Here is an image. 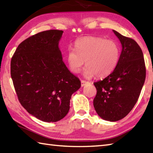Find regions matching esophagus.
<instances>
[{
    "label": "esophagus",
    "mask_w": 153,
    "mask_h": 153,
    "mask_svg": "<svg viewBox=\"0 0 153 153\" xmlns=\"http://www.w3.org/2000/svg\"><path fill=\"white\" fill-rule=\"evenodd\" d=\"M88 83L89 82L86 81V80H83V79L81 80V85H82V86H84L85 85L87 84H88Z\"/></svg>",
    "instance_id": "34e87169"
}]
</instances>
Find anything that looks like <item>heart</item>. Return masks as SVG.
I'll return each instance as SVG.
<instances>
[{
    "instance_id": "b5f03b06",
    "label": "heart",
    "mask_w": 153,
    "mask_h": 153,
    "mask_svg": "<svg viewBox=\"0 0 153 153\" xmlns=\"http://www.w3.org/2000/svg\"><path fill=\"white\" fill-rule=\"evenodd\" d=\"M75 50L67 51V61L70 70L79 73L84 61L86 67L84 76L105 77L110 75L120 61L121 50L118 44L112 40L100 37H84L74 42Z\"/></svg>"
}]
</instances>
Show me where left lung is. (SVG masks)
<instances>
[{"instance_id": "8db88e82", "label": "left lung", "mask_w": 153, "mask_h": 153, "mask_svg": "<svg viewBox=\"0 0 153 153\" xmlns=\"http://www.w3.org/2000/svg\"><path fill=\"white\" fill-rule=\"evenodd\" d=\"M122 45L117 67L104 79L94 83L93 105L103 120L116 121L126 117L138 101L146 78L143 53L135 40L113 30Z\"/></svg>"}]
</instances>
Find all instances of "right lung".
<instances>
[{
    "label": "right lung",
    "instance_id": "1",
    "mask_svg": "<svg viewBox=\"0 0 153 153\" xmlns=\"http://www.w3.org/2000/svg\"><path fill=\"white\" fill-rule=\"evenodd\" d=\"M63 31L50 30L20 43L11 61V76L21 105L46 122H56L69 112L79 79L63 63L59 42Z\"/></svg>",
    "mask_w": 153,
    "mask_h": 153
}]
</instances>
